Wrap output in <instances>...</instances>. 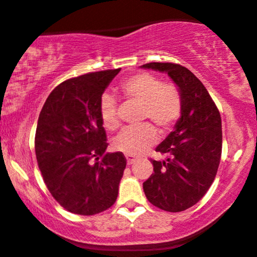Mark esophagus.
<instances>
[{
	"label": "esophagus",
	"instance_id": "1",
	"mask_svg": "<svg viewBox=\"0 0 257 257\" xmlns=\"http://www.w3.org/2000/svg\"><path fill=\"white\" fill-rule=\"evenodd\" d=\"M136 162H137L136 158H133V157H132V156H126V164H128V166H131V164L136 163Z\"/></svg>",
	"mask_w": 257,
	"mask_h": 257
}]
</instances>
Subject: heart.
<instances>
[{
  "label": "heart",
  "mask_w": 257,
  "mask_h": 257,
  "mask_svg": "<svg viewBox=\"0 0 257 257\" xmlns=\"http://www.w3.org/2000/svg\"><path fill=\"white\" fill-rule=\"evenodd\" d=\"M120 90L124 98L142 104L139 120L154 121L162 132H167L179 120L183 110V99L173 83H163L149 73H139L125 79ZM99 115L105 128L119 126L118 104L111 94H104L99 104ZM157 132L151 124L126 128L114 139V147L129 156H141L157 142Z\"/></svg>",
  "instance_id": "1"
}]
</instances>
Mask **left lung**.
<instances>
[{
  "label": "left lung",
  "mask_w": 257,
  "mask_h": 257,
  "mask_svg": "<svg viewBox=\"0 0 257 257\" xmlns=\"http://www.w3.org/2000/svg\"><path fill=\"white\" fill-rule=\"evenodd\" d=\"M142 68L168 74L183 99L174 131L156 148L166 159H151L154 173L143 183L152 205L181 212L206 195L217 173L222 152L220 111L205 85L184 66L149 62Z\"/></svg>",
  "instance_id": "1"
}]
</instances>
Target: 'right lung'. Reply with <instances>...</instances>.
<instances>
[{"mask_svg":"<svg viewBox=\"0 0 257 257\" xmlns=\"http://www.w3.org/2000/svg\"><path fill=\"white\" fill-rule=\"evenodd\" d=\"M119 71L65 80L50 93L40 111L35 136L37 164L52 197L71 213L96 215L118 197L126 159L121 152H105L99 104Z\"/></svg>","mask_w":257,"mask_h":257,"instance_id":"obj_1","label":"right lung"}]
</instances>
